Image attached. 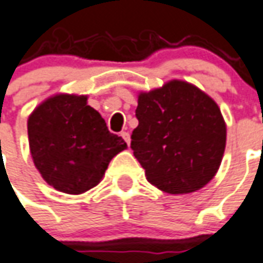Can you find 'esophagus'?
Segmentation results:
<instances>
[{
  "label": "esophagus",
  "mask_w": 263,
  "mask_h": 263,
  "mask_svg": "<svg viewBox=\"0 0 263 263\" xmlns=\"http://www.w3.org/2000/svg\"><path fill=\"white\" fill-rule=\"evenodd\" d=\"M120 136L123 137V140L126 141L127 144H130V135H128L127 132H122V133H120Z\"/></svg>",
  "instance_id": "obj_1"
}]
</instances>
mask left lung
<instances>
[{
    "label": "left lung",
    "mask_w": 263,
    "mask_h": 263,
    "mask_svg": "<svg viewBox=\"0 0 263 263\" xmlns=\"http://www.w3.org/2000/svg\"><path fill=\"white\" fill-rule=\"evenodd\" d=\"M139 126L132 150L147 181L168 194H190L217 174L227 124L215 100L185 81L167 82L137 96Z\"/></svg>",
    "instance_id": "left-lung-1"
}]
</instances>
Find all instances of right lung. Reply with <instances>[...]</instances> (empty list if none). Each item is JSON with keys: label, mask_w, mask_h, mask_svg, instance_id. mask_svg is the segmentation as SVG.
Segmentation results:
<instances>
[{"label": "right lung", "mask_w": 263, "mask_h": 263, "mask_svg": "<svg viewBox=\"0 0 263 263\" xmlns=\"http://www.w3.org/2000/svg\"><path fill=\"white\" fill-rule=\"evenodd\" d=\"M28 140L42 178L73 195L96 187L111 158L127 148L87 105L86 95L70 93L53 95L33 109L28 117Z\"/></svg>", "instance_id": "add662e5"}]
</instances>
